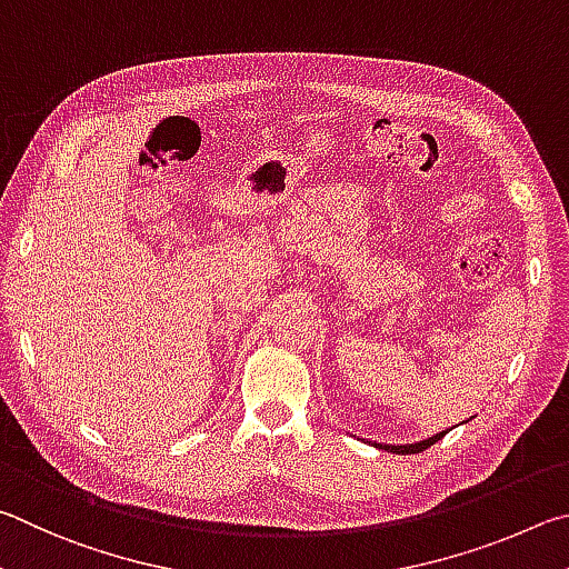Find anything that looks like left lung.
I'll list each match as a JSON object with an SVG mask.
<instances>
[{
	"label": "left lung",
	"instance_id": "8db88e82",
	"mask_svg": "<svg viewBox=\"0 0 569 569\" xmlns=\"http://www.w3.org/2000/svg\"><path fill=\"white\" fill-rule=\"evenodd\" d=\"M440 437H445V432L430 437V440L417 442V445H377V447H380V450H387V452H397V455H417V452H425L427 447L435 445L437 440H440Z\"/></svg>",
	"mask_w": 569,
	"mask_h": 569
}]
</instances>
